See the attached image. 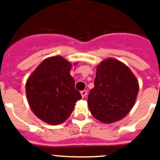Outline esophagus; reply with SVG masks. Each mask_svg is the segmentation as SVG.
Listing matches in <instances>:
<instances>
[{
  "instance_id": "34e87169",
  "label": "esophagus",
  "mask_w": 160,
  "mask_h": 160,
  "mask_svg": "<svg viewBox=\"0 0 160 160\" xmlns=\"http://www.w3.org/2000/svg\"><path fill=\"white\" fill-rule=\"evenodd\" d=\"M81 94H82V98L86 97V96H87V90H82V91H81Z\"/></svg>"
}]
</instances>
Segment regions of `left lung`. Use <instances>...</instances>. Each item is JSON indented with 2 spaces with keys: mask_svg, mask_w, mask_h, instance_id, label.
I'll return each mask as SVG.
<instances>
[{
  "mask_svg": "<svg viewBox=\"0 0 160 160\" xmlns=\"http://www.w3.org/2000/svg\"><path fill=\"white\" fill-rule=\"evenodd\" d=\"M138 88L128 66L114 58L102 61L97 66L94 87L88 95L90 113L103 123L121 120L135 105Z\"/></svg>",
  "mask_w": 160,
  "mask_h": 160,
  "instance_id": "1",
  "label": "left lung"
}]
</instances>
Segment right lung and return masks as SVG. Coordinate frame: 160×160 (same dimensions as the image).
<instances>
[{
	"label": "right lung",
	"instance_id": "right-lung-1",
	"mask_svg": "<svg viewBox=\"0 0 160 160\" xmlns=\"http://www.w3.org/2000/svg\"><path fill=\"white\" fill-rule=\"evenodd\" d=\"M71 67V63L62 56L48 58L26 82L25 92L29 107L46 123H62L82 98L80 92L74 88V80L70 73Z\"/></svg>",
	"mask_w": 160,
	"mask_h": 160
}]
</instances>
